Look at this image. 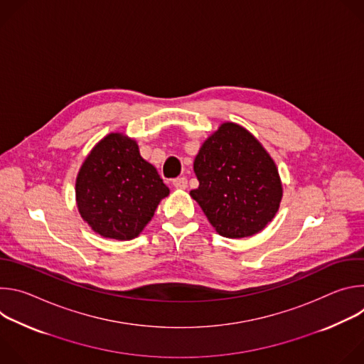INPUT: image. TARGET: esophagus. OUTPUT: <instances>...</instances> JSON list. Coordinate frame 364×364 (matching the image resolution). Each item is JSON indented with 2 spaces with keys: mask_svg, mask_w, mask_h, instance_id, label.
Wrapping results in <instances>:
<instances>
[{
  "mask_svg": "<svg viewBox=\"0 0 364 364\" xmlns=\"http://www.w3.org/2000/svg\"><path fill=\"white\" fill-rule=\"evenodd\" d=\"M173 186L177 190H186L187 188V178L186 177H178V178L173 180Z\"/></svg>",
  "mask_w": 364,
  "mask_h": 364,
  "instance_id": "esophagus-1",
  "label": "esophagus"
}]
</instances>
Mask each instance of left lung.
<instances>
[{
    "instance_id": "left-lung-1",
    "label": "left lung",
    "mask_w": 364,
    "mask_h": 364,
    "mask_svg": "<svg viewBox=\"0 0 364 364\" xmlns=\"http://www.w3.org/2000/svg\"><path fill=\"white\" fill-rule=\"evenodd\" d=\"M198 188L190 196L225 237L259 233L275 218L282 183L268 151L247 129L223 122L194 159Z\"/></svg>"
}]
</instances>
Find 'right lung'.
<instances>
[{"mask_svg": "<svg viewBox=\"0 0 364 364\" xmlns=\"http://www.w3.org/2000/svg\"><path fill=\"white\" fill-rule=\"evenodd\" d=\"M75 191L80 218L95 233L115 240L136 237L170 194L136 141L122 132L108 134L92 148Z\"/></svg>", "mask_w": 364, "mask_h": 364, "instance_id": "1", "label": "right lung"}]
</instances>
